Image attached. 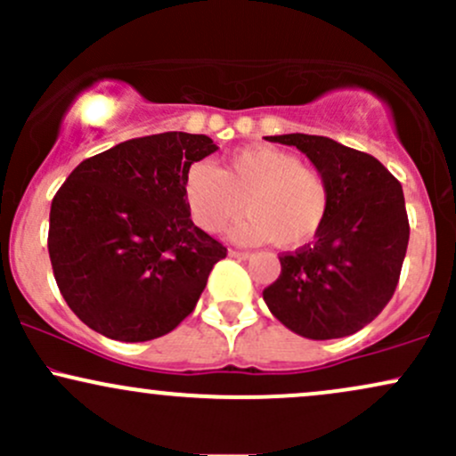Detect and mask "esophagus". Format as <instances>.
<instances>
[{
  "label": "esophagus",
  "instance_id": "34e87169",
  "mask_svg": "<svg viewBox=\"0 0 456 456\" xmlns=\"http://www.w3.org/2000/svg\"><path fill=\"white\" fill-rule=\"evenodd\" d=\"M229 257H233V259H248V257H250V253H248V250L229 248Z\"/></svg>",
  "mask_w": 456,
  "mask_h": 456
}]
</instances>
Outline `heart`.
<instances>
[{
    "label": "heart",
    "mask_w": 456,
    "mask_h": 456,
    "mask_svg": "<svg viewBox=\"0 0 456 456\" xmlns=\"http://www.w3.org/2000/svg\"><path fill=\"white\" fill-rule=\"evenodd\" d=\"M184 199L201 232H221L246 208L250 214L233 229V238L274 240L281 248L311 242L330 210V188L322 171L274 145L235 150L221 169L192 162L184 175Z\"/></svg>",
    "instance_id": "b5f03b06"
}]
</instances>
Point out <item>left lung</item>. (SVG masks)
Listing matches in <instances>:
<instances>
[{
	"label": "left lung",
	"instance_id": "obj_1",
	"mask_svg": "<svg viewBox=\"0 0 456 456\" xmlns=\"http://www.w3.org/2000/svg\"><path fill=\"white\" fill-rule=\"evenodd\" d=\"M296 145L322 171L330 210L315 242L281 255L264 300L282 326L313 341L362 330L388 305L410 242L401 182L375 156L317 134L265 137Z\"/></svg>",
	"mask_w": 456,
	"mask_h": 456
}]
</instances>
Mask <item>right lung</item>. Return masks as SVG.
I'll use <instances>...</instances> for the list:
<instances>
[{
  "label": "right lung",
  "instance_id": "right-lung-1",
  "mask_svg": "<svg viewBox=\"0 0 456 456\" xmlns=\"http://www.w3.org/2000/svg\"><path fill=\"white\" fill-rule=\"evenodd\" d=\"M206 134L160 133L86 159L55 192L49 257L72 313L124 343L159 338L195 311L227 248L195 227L184 199Z\"/></svg>",
  "mask_w": 456,
  "mask_h": 456
}]
</instances>
